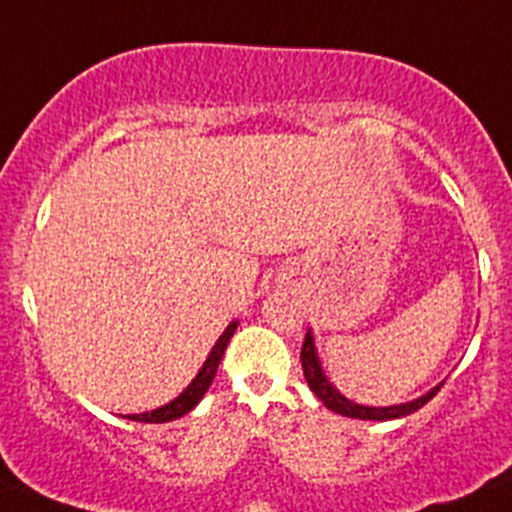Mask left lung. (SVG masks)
I'll return each instance as SVG.
<instances>
[{"label": "left lung", "instance_id": "1", "mask_svg": "<svg viewBox=\"0 0 512 512\" xmlns=\"http://www.w3.org/2000/svg\"><path fill=\"white\" fill-rule=\"evenodd\" d=\"M301 367H304V377L309 382V389L316 394V397L324 402L326 410L337 412V415L344 417H354V420H374V422H384V420H399V417H407L412 412L420 410L422 405H427L445 382H440L437 387H432L430 392H425L422 397L412 399V402H402V405H389V407H369V405H357L352 399L344 397L329 377H326L324 367H321L319 352H316V342L311 329L306 332L304 347H301Z\"/></svg>", "mask_w": 512, "mask_h": 512}]
</instances>
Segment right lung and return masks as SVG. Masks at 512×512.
Instances as JSON below:
<instances>
[{
	"instance_id": "obj_1",
	"label": "right lung",
	"mask_w": 512,
	"mask_h": 512,
	"mask_svg": "<svg viewBox=\"0 0 512 512\" xmlns=\"http://www.w3.org/2000/svg\"><path fill=\"white\" fill-rule=\"evenodd\" d=\"M236 326H238V321H231V324L223 329V334L218 337V342L213 344L211 354H208V359L203 362V367L198 369V374L193 377V382L188 384V387L183 389L178 397L170 399L168 405L155 407V410H150V412H140V415H123L125 420L153 422V425H158V422H170V420H178V417L188 415V412H191L193 407L201 402L203 394L208 392V387H211L213 377H216V372H218V364H221V359H223V352H226L228 342H231L233 332H236Z\"/></svg>"
}]
</instances>
